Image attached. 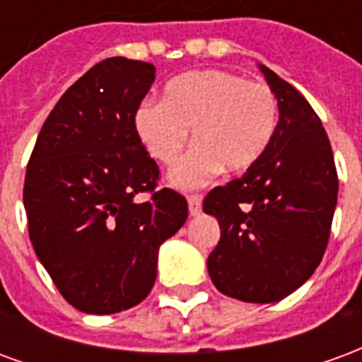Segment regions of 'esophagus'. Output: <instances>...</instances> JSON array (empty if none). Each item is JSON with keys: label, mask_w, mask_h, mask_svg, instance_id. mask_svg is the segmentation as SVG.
Segmentation results:
<instances>
[{"label": "esophagus", "mask_w": 362, "mask_h": 362, "mask_svg": "<svg viewBox=\"0 0 362 362\" xmlns=\"http://www.w3.org/2000/svg\"><path fill=\"white\" fill-rule=\"evenodd\" d=\"M189 215H199L202 211V196H188Z\"/></svg>", "instance_id": "obj_1"}]
</instances>
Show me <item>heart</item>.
Masks as SVG:
<instances>
[{
	"label": "heart",
	"instance_id": "b5f03b06",
	"mask_svg": "<svg viewBox=\"0 0 362 362\" xmlns=\"http://www.w3.org/2000/svg\"><path fill=\"white\" fill-rule=\"evenodd\" d=\"M277 98L267 85L248 83L223 69H202L166 83L160 103H143L135 112L137 137L153 158L174 165L192 132L196 145L168 182L194 189L223 168L248 170L266 155L277 129Z\"/></svg>",
	"mask_w": 362,
	"mask_h": 362
}]
</instances>
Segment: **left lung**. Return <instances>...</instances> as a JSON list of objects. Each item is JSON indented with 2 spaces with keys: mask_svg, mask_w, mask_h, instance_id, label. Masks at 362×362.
Instances as JSON below:
<instances>
[{
  "mask_svg": "<svg viewBox=\"0 0 362 362\" xmlns=\"http://www.w3.org/2000/svg\"><path fill=\"white\" fill-rule=\"evenodd\" d=\"M277 98L279 122L266 155L204 211L219 221L207 258L213 285L244 303H277L310 279L326 252L337 205L334 153L318 114L298 90L259 64Z\"/></svg>",
  "mask_w": 362,
  "mask_h": 362,
  "instance_id": "1",
  "label": "left lung"
}]
</instances>
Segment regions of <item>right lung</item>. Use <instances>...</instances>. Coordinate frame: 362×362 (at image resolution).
Here are the masks:
<instances>
[{
    "mask_svg": "<svg viewBox=\"0 0 362 362\" xmlns=\"http://www.w3.org/2000/svg\"><path fill=\"white\" fill-rule=\"evenodd\" d=\"M155 66L108 58L62 95L44 122L25 176L30 243L62 296L87 314L139 304L157 279L160 244L188 219L134 118ZM153 194L139 204L134 197Z\"/></svg>",
    "mask_w": 362,
    "mask_h": 362,
    "instance_id": "add662e5",
    "label": "right lung"
}]
</instances>
